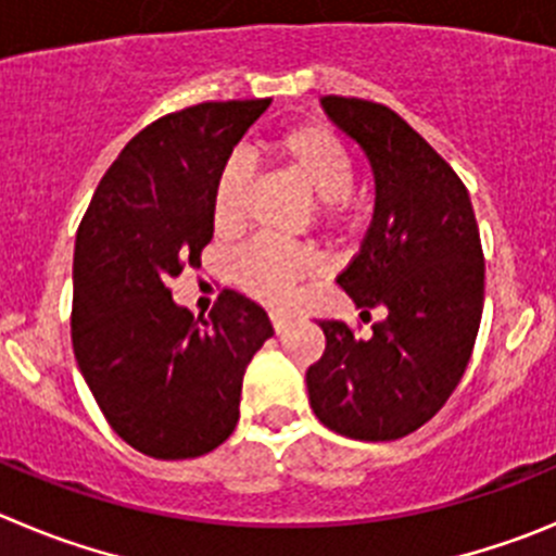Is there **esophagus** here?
Masks as SVG:
<instances>
[{"instance_id":"esophagus-1","label":"esophagus","mask_w":556,"mask_h":556,"mask_svg":"<svg viewBox=\"0 0 556 556\" xmlns=\"http://www.w3.org/2000/svg\"><path fill=\"white\" fill-rule=\"evenodd\" d=\"M268 318H271V326L277 331H282L285 326L290 324V315L288 313H279V309H271V313H268Z\"/></svg>"}]
</instances>
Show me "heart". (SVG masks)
I'll return each instance as SVG.
<instances>
[{"mask_svg":"<svg viewBox=\"0 0 556 556\" xmlns=\"http://www.w3.org/2000/svg\"><path fill=\"white\" fill-rule=\"evenodd\" d=\"M268 153L318 194L315 214L324 225H345L354 216V155L331 128L320 123L290 126L268 142ZM247 197V164L238 159L225 161L211 191V222L219 236H236L241 230ZM230 274L243 293L282 307L293 299L295 285L315 274V254L304 247L261 238L238 249Z\"/></svg>","mask_w":556,"mask_h":556,"instance_id":"b5f03b06","label":"heart"}]
</instances>
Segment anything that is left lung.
<instances>
[{"instance_id":"obj_1","label":"left lung","mask_w":556,"mask_h":556,"mask_svg":"<svg viewBox=\"0 0 556 556\" xmlns=\"http://www.w3.org/2000/svg\"><path fill=\"white\" fill-rule=\"evenodd\" d=\"M320 103L376 175V214L337 285L365 318L376 307L387 318L370 337L318 320L326 351L307 370L309 406L334 433L392 442L433 419L469 365L485 293L480 230L464 180L401 114L365 98Z\"/></svg>"}]
</instances>
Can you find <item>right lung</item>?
<instances>
[{
    "label": "right lung",
    "mask_w": 556,
    "mask_h": 556,
    "mask_svg": "<svg viewBox=\"0 0 556 556\" xmlns=\"http://www.w3.org/2000/svg\"><path fill=\"white\" fill-rule=\"evenodd\" d=\"M271 98L207 101L137 134L76 232L71 340L112 430L161 460L197 458L236 430L243 370L274 334L261 304L225 288L207 318L173 302L214 238L211 191Z\"/></svg>",
    "instance_id": "1"
}]
</instances>
